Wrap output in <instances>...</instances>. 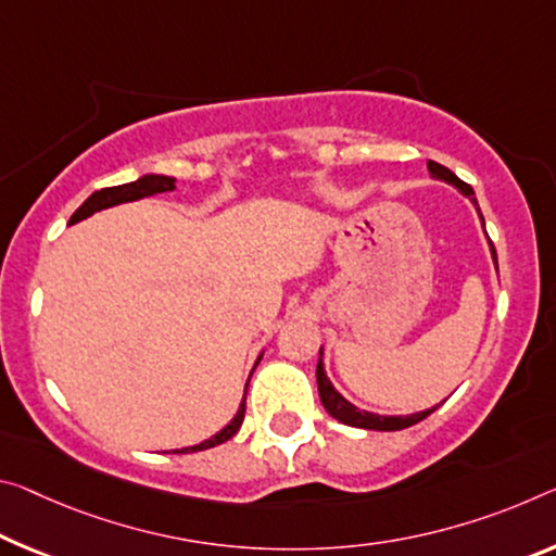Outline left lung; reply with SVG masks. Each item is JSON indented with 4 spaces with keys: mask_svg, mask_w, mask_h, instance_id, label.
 Instances as JSON below:
<instances>
[{
    "mask_svg": "<svg viewBox=\"0 0 556 556\" xmlns=\"http://www.w3.org/2000/svg\"><path fill=\"white\" fill-rule=\"evenodd\" d=\"M428 170H430V175H433V178H440V180L455 185V188L460 190L463 195H468V198L475 202V207H478V200H475V190L470 188L468 182H463L460 178H457V175H455L453 170H447L445 165H440V163H435V161H428ZM478 213H480V207H478ZM480 217H482V213H480ZM482 225H484V219H482ZM490 247H492V242H490ZM492 260L497 262L495 247H492ZM319 354H321V351H319ZM316 383H319V399H321V403H324L326 413H329L331 418H337L339 422H343V426L366 428V430H403V428L416 426V422H420L422 418H428L430 413H433V410L438 408V405H435V408L422 410V413H413V416H376V413L358 410L356 405H351V403H349L346 399H343V395L329 383V378H326V374H324L321 358H319V364H316Z\"/></svg>",
    "mask_w": 556,
    "mask_h": 556,
    "instance_id": "obj_1",
    "label": "left lung"
}]
</instances>
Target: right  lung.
<instances>
[{"mask_svg":"<svg viewBox=\"0 0 556 556\" xmlns=\"http://www.w3.org/2000/svg\"><path fill=\"white\" fill-rule=\"evenodd\" d=\"M175 188V178H165V175H146V178H140L136 182H126V185H116V188H103L99 192H93L91 198H88L81 207L76 210L68 219V225L78 223V219H84L88 215L99 213L103 207H113V205H121V202H130V200H140V198H148V195H155V192H167ZM250 386V383H247ZM244 408H247V391H244V401L240 405V410H237V416L230 420V426H225L219 430L217 435H213L205 443L200 445H192V447H182V451H173V453H198V451H207V447H215L219 443H225V440H230L237 430H240L242 420H244Z\"/></svg>","mask_w":556,"mask_h":556,"instance_id":"right-lung-1","label":"right lung"}]
</instances>
